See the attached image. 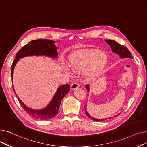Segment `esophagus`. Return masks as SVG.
<instances>
[{
    "label": "esophagus",
    "instance_id": "34e87169",
    "mask_svg": "<svg viewBox=\"0 0 147 147\" xmlns=\"http://www.w3.org/2000/svg\"><path fill=\"white\" fill-rule=\"evenodd\" d=\"M80 86V84L78 83H76V82H74L73 83L71 84V89L72 90H74L75 89H77L78 88H79Z\"/></svg>",
    "mask_w": 147,
    "mask_h": 147
}]
</instances>
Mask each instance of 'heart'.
<instances>
[{
	"label": "heart",
	"mask_w": 147,
	"mask_h": 147,
	"mask_svg": "<svg viewBox=\"0 0 147 147\" xmlns=\"http://www.w3.org/2000/svg\"><path fill=\"white\" fill-rule=\"evenodd\" d=\"M107 62L104 53L97 51H88L77 52L69 58L68 65L73 70L84 69V73L88 78H93L101 71Z\"/></svg>",
	"instance_id": "1"
}]
</instances>
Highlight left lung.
I'll return each instance as SVG.
<instances>
[{
	"label": "left lung",
	"instance_id": "8db88e82",
	"mask_svg": "<svg viewBox=\"0 0 147 147\" xmlns=\"http://www.w3.org/2000/svg\"><path fill=\"white\" fill-rule=\"evenodd\" d=\"M105 42L109 44V46L111 47V49H112L113 52L114 53H117V55H119L120 56V58H132V54H131L130 52L127 49V48L125 46H123L119 43H118L117 42H115L114 40H105ZM86 89L89 91V84H86ZM86 105H84V111H85V113L87 115V116L88 117H89L90 119H91L92 120H95L96 121H104L105 120L107 119H110L111 117H109L107 119H95L93 117H92L91 115L88 113V112L87 111L86 109ZM117 115H115V116H117ZM114 116V117H115Z\"/></svg>",
	"mask_w": 147,
	"mask_h": 147
}]
</instances>
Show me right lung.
Here are the masks:
<instances>
[{"mask_svg": "<svg viewBox=\"0 0 147 147\" xmlns=\"http://www.w3.org/2000/svg\"><path fill=\"white\" fill-rule=\"evenodd\" d=\"M58 48L55 42L47 39H37L31 41L23 47L17 53L11 67V77L12 80V88L15 95L24 110L31 116L41 120H47L53 118L58 113L62 99L69 92L70 85L69 84L59 86L54 95L50 103L41 110H34L27 107L23 103L15 92L13 85V73L15 65L21 58L27 56H45L52 58H58Z\"/></svg>", "mask_w": 147, "mask_h": 147, "instance_id": "right-lung-1", "label": "right lung"}]
</instances>
